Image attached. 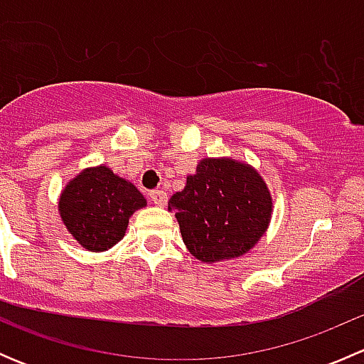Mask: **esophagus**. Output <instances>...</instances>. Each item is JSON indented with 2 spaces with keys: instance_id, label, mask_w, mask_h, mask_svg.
Masks as SVG:
<instances>
[{
  "instance_id": "esophagus-1",
  "label": "esophagus",
  "mask_w": 364,
  "mask_h": 364,
  "mask_svg": "<svg viewBox=\"0 0 364 364\" xmlns=\"http://www.w3.org/2000/svg\"><path fill=\"white\" fill-rule=\"evenodd\" d=\"M149 197H151L153 204L155 205H160V208L167 205V193H165L164 190H153V192L149 193Z\"/></svg>"
}]
</instances>
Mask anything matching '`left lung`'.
Masks as SVG:
<instances>
[{"label":"left lung","mask_w":364,"mask_h":364,"mask_svg":"<svg viewBox=\"0 0 364 364\" xmlns=\"http://www.w3.org/2000/svg\"><path fill=\"white\" fill-rule=\"evenodd\" d=\"M183 241L205 264L248 253L269 227L273 197L262 176L247 161L203 159L186 186L168 200Z\"/></svg>","instance_id":"left-lung-1"}]
</instances>
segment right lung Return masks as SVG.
I'll return each mask as SVG.
<instances>
[{
    "label": "right lung",
    "instance_id": "1",
    "mask_svg": "<svg viewBox=\"0 0 364 364\" xmlns=\"http://www.w3.org/2000/svg\"><path fill=\"white\" fill-rule=\"evenodd\" d=\"M146 204L134 183L102 164L70 179L61 190L58 211L80 247L105 252L123 240L130 216Z\"/></svg>",
    "mask_w": 364,
    "mask_h": 364
}]
</instances>
